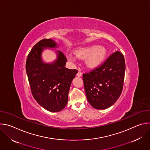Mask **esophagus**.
Returning <instances> with one entry per match:
<instances>
[{"mask_svg": "<svg viewBox=\"0 0 150 150\" xmlns=\"http://www.w3.org/2000/svg\"><path fill=\"white\" fill-rule=\"evenodd\" d=\"M82 72H80V71H79V72L77 73V74H76V75H77L78 76H79V77L81 76H82Z\"/></svg>", "mask_w": 150, "mask_h": 150, "instance_id": "obj_1", "label": "esophagus"}]
</instances>
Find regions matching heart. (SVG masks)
I'll return each mask as SVG.
<instances>
[{"mask_svg":"<svg viewBox=\"0 0 150 150\" xmlns=\"http://www.w3.org/2000/svg\"><path fill=\"white\" fill-rule=\"evenodd\" d=\"M106 50L104 47L98 45L79 48L75 51L77 57L86 59V65L88 68H94L98 67L104 62L106 56Z\"/></svg>","mask_w":150,"mask_h":150,"instance_id":"heart-1","label":"heart"}]
</instances>
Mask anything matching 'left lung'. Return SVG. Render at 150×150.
<instances>
[{
  "label": "left lung",
  "instance_id": "8db88e82",
  "mask_svg": "<svg viewBox=\"0 0 150 150\" xmlns=\"http://www.w3.org/2000/svg\"><path fill=\"white\" fill-rule=\"evenodd\" d=\"M125 71L124 56L116 51L101 66L83 74L85 94L92 107L105 109L117 100L123 89Z\"/></svg>",
  "mask_w": 150,
  "mask_h": 150
}]
</instances>
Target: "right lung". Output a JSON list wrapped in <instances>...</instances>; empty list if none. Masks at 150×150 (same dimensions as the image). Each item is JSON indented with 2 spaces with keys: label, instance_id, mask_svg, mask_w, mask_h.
I'll use <instances>...</instances> for the list:
<instances>
[{
  "label": "right lung",
  "instance_id": "add662e5",
  "mask_svg": "<svg viewBox=\"0 0 150 150\" xmlns=\"http://www.w3.org/2000/svg\"><path fill=\"white\" fill-rule=\"evenodd\" d=\"M57 47V43L52 39L40 40L29 53L25 66L34 99L44 109L52 112H60L65 108L71 82L78 72L65 68L67 59L59 50L57 59L53 63L42 61V50Z\"/></svg>",
  "mask_w": 150,
  "mask_h": 150
}]
</instances>
